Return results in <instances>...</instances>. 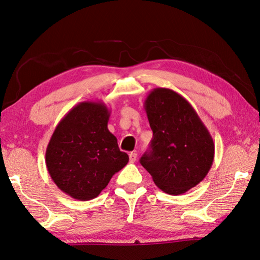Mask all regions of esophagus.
Here are the masks:
<instances>
[{
    "mask_svg": "<svg viewBox=\"0 0 260 260\" xmlns=\"http://www.w3.org/2000/svg\"><path fill=\"white\" fill-rule=\"evenodd\" d=\"M129 159L131 163H134V161H136L137 159V153H130L129 154Z\"/></svg>",
    "mask_w": 260,
    "mask_h": 260,
    "instance_id": "esophagus-1",
    "label": "esophagus"
}]
</instances>
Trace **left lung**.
Returning a JSON list of instances; mask_svg holds the SVG:
<instances>
[{"label":"left lung","instance_id":"obj_1","mask_svg":"<svg viewBox=\"0 0 260 260\" xmlns=\"http://www.w3.org/2000/svg\"><path fill=\"white\" fill-rule=\"evenodd\" d=\"M144 107L153 139L140 164L164 192H187L202 182L212 168V136L190 103L169 88L151 90Z\"/></svg>","mask_w":260,"mask_h":260}]
</instances>
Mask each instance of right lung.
<instances>
[{
	"label": "right lung",
	"mask_w": 260,
	"mask_h": 260,
	"mask_svg": "<svg viewBox=\"0 0 260 260\" xmlns=\"http://www.w3.org/2000/svg\"><path fill=\"white\" fill-rule=\"evenodd\" d=\"M111 111L103 102H81L58 122L47 145V171L57 188L77 200L96 198L129 156L107 128Z\"/></svg>",
	"instance_id": "add662e5"
}]
</instances>
